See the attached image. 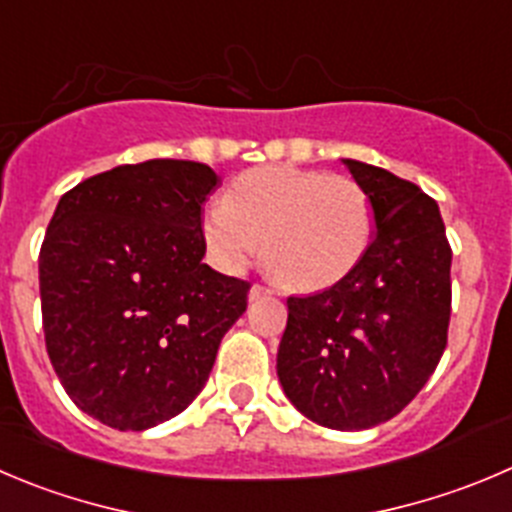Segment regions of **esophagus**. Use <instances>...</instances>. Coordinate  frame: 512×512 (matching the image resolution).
<instances>
[{
  "mask_svg": "<svg viewBox=\"0 0 512 512\" xmlns=\"http://www.w3.org/2000/svg\"><path fill=\"white\" fill-rule=\"evenodd\" d=\"M271 294H274V289H271V286L253 284L251 291H248V299H251V301H259V299H264V296H271Z\"/></svg>",
  "mask_w": 512,
  "mask_h": 512,
  "instance_id": "obj_1",
  "label": "esophagus"
}]
</instances>
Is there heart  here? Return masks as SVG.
Returning <instances> with one entry per match:
<instances>
[{
	"label": "heart",
	"instance_id": "b5f03b06",
	"mask_svg": "<svg viewBox=\"0 0 512 512\" xmlns=\"http://www.w3.org/2000/svg\"><path fill=\"white\" fill-rule=\"evenodd\" d=\"M372 233V201L357 180L291 165L241 173L201 221L203 243L223 271L246 269L264 243L266 269L299 291L347 279Z\"/></svg>",
	"mask_w": 512,
	"mask_h": 512
}]
</instances>
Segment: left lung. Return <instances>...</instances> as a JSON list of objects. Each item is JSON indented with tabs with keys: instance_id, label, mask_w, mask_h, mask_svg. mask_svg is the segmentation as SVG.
<instances>
[{
	"instance_id": "8db88e82",
	"label": "left lung",
	"mask_w": 512,
	"mask_h": 512,
	"mask_svg": "<svg viewBox=\"0 0 512 512\" xmlns=\"http://www.w3.org/2000/svg\"><path fill=\"white\" fill-rule=\"evenodd\" d=\"M344 165L372 201L377 233L347 279L286 299L276 372L311 422L367 430L405 410L440 364L452 248L435 198L377 165Z\"/></svg>"
}]
</instances>
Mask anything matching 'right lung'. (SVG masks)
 <instances>
[{
	"label": "right lung",
	"mask_w": 512,
	"mask_h": 512,
	"mask_svg": "<svg viewBox=\"0 0 512 512\" xmlns=\"http://www.w3.org/2000/svg\"><path fill=\"white\" fill-rule=\"evenodd\" d=\"M221 183L193 160L118 165L60 198L40 248L42 329L70 399L115 430L191 405L251 284L203 264V203Z\"/></svg>",
	"instance_id": "add662e5"
}]
</instances>
